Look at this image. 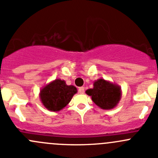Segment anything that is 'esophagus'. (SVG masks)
I'll return each instance as SVG.
<instances>
[{
    "instance_id": "34e87169",
    "label": "esophagus",
    "mask_w": 158,
    "mask_h": 158,
    "mask_svg": "<svg viewBox=\"0 0 158 158\" xmlns=\"http://www.w3.org/2000/svg\"><path fill=\"white\" fill-rule=\"evenodd\" d=\"M78 92L79 94H83L85 92V89H84V87H79L78 89Z\"/></svg>"
}]
</instances>
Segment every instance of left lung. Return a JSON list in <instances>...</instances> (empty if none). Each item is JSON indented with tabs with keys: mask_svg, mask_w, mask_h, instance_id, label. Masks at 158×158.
Returning <instances> with one entry per match:
<instances>
[{
	"mask_svg": "<svg viewBox=\"0 0 158 158\" xmlns=\"http://www.w3.org/2000/svg\"><path fill=\"white\" fill-rule=\"evenodd\" d=\"M85 93L91 96L97 106L105 110L115 108L122 95L120 85L102 78L95 80L93 88L87 89Z\"/></svg>",
	"mask_w": 158,
	"mask_h": 158,
	"instance_id": "left-lung-1",
	"label": "left lung"
}]
</instances>
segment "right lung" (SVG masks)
<instances>
[{
  "mask_svg": "<svg viewBox=\"0 0 158 158\" xmlns=\"http://www.w3.org/2000/svg\"><path fill=\"white\" fill-rule=\"evenodd\" d=\"M77 93L74 85H66L64 80L56 79L41 89L40 98L44 107L51 111H61Z\"/></svg>",
  "mask_w": 158,
  "mask_h": 158,
  "instance_id": "obj_1",
  "label": "right lung"
}]
</instances>
